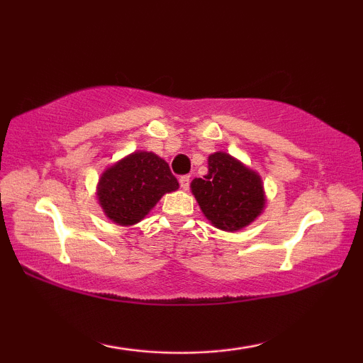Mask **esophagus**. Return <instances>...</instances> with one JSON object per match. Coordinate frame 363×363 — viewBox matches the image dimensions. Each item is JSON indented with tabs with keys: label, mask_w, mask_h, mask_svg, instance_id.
I'll return each instance as SVG.
<instances>
[{
	"label": "esophagus",
	"mask_w": 363,
	"mask_h": 363,
	"mask_svg": "<svg viewBox=\"0 0 363 363\" xmlns=\"http://www.w3.org/2000/svg\"><path fill=\"white\" fill-rule=\"evenodd\" d=\"M180 186L183 188V190H188V188H190V175L180 177Z\"/></svg>",
	"instance_id": "esophagus-1"
}]
</instances>
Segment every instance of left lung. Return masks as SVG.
<instances>
[{
    "label": "left lung",
    "mask_w": 363,
    "mask_h": 363,
    "mask_svg": "<svg viewBox=\"0 0 363 363\" xmlns=\"http://www.w3.org/2000/svg\"><path fill=\"white\" fill-rule=\"evenodd\" d=\"M201 211L223 231H238L264 208L261 178L236 158L216 152L208 158V175L191 182Z\"/></svg>",
    "instance_id": "obj_1"
}]
</instances>
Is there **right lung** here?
Segmentation results:
<instances>
[{
	"label": "right lung",
	"instance_id": "add662e5",
	"mask_svg": "<svg viewBox=\"0 0 363 363\" xmlns=\"http://www.w3.org/2000/svg\"><path fill=\"white\" fill-rule=\"evenodd\" d=\"M178 182L165 160L152 152H135L104 172L99 201L106 215L118 225H135Z\"/></svg>",
	"mask_w": 363,
	"mask_h": 363
}]
</instances>
